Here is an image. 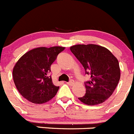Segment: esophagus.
<instances>
[{
  "mask_svg": "<svg viewBox=\"0 0 134 134\" xmlns=\"http://www.w3.org/2000/svg\"><path fill=\"white\" fill-rule=\"evenodd\" d=\"M67 84L68 85H74V81L73 80H70V81L69 82H67Z\"/></svg>",
  "mask_w": 134,
  "mask_h": 134,
  "instance_id": "1",
  "label": "esophagus"
}]
</instances>
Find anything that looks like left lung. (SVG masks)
Segmentation results:
<instances>
[{
  "mask_svg": "<svg viewBox=\"0 0 134 134\" xmlns=\"http://www.w3.org/2000/svg\"><path fill=\"white\" fill-rule=\"evenodd\" d=\"M70 51L81 63L90 80L85 83L86 93L79 98L83 104L94 105L112 95L120 77L119 61L109 50L96 44H78Z\"/></svg>",
  "mask_w": 134,
  "mask_h": 134,
  "instance_id": "left-lung-1",
  "label": "left lung"
}]
</instances>
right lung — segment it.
Segmentation results:
<instances>
[{
	"mask_svg": "<svg viewBox=\"0 0 134 134\" xmlns=\"http://www.w3.org/2000/svg\"><path fill=\"white\" fill-rule=\"evenodd\" d=\"M64 49L60 46L37 47L18 60L13 69V79L25 98L34 104H43L56 95L59 87L53 83L49 74L51 65Z\"/></svg>",
	"mask_w": 134,
	"mask_h": 134,
	"instance_id": "right-lung-1",
	"label": "right lung"
}]
</instances>
